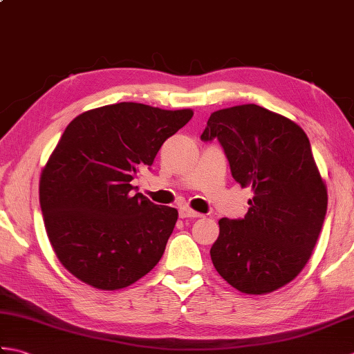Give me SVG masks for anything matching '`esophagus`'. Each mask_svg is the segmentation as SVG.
<instances>
[{
	"mask_svg": "<svg viewBox=\"0 0 354 354\" xmlns=\"http://www.w3.org/2000/svg\"><path fill=\"white\" fill-rule=\"evenodd\" d=\"M179 217L185 219V217H202V214L198 213V212H194V209H192L190 207H181V208H179Z\"/></svg>",
	"mask_w": 354,
	"mask_h": 354,
	"instance_id": "1",
	"label": "esophagus"
}]
</instances>
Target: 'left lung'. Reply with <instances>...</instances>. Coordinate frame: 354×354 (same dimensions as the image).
I'll list each match as a JSON object with an SVG mask.
<instances>
[{
  "instance_id": "left-lung-1",
  "label": "left lung",
  "mask_w": 354,
  "mask_h": 354,
  "mask_svg": "<svg viewBox=\"0 0 354 354\" xmlns=\"http://www.w3.org/2000/svg\"><path fill=\"white\" fill-rule=\"evenodd\" d=\"M217 138L231 175L252 199L243 219L219 221L209 250L217 272L232 288L265 295L290 283L317 245L327 212V187L306 132L259 104L209 115L201 140Z\"/></svg>"
}]
</instances>
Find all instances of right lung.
Returning a JSON list of instances; mask_svg holds the SVG:
<instances>
[{
    "instance_id": "1",
    "label": "right lung",
    "mask_w": 354,
    "mask_h": 354,
    "mask_svg": "<svg viewBox=\"0 0 354 354\" xmlns=\"http://www.w3.org/2000/svg\"><path fill=\"white\" fill-rule=\"evenodd\" d=\"M192 117V109L122 102L66 126L42 169L39 202L53 251L77 280L123 289L161 260L178 209L132 194L131 181Z\"/></svg>"
}]
</instances>
